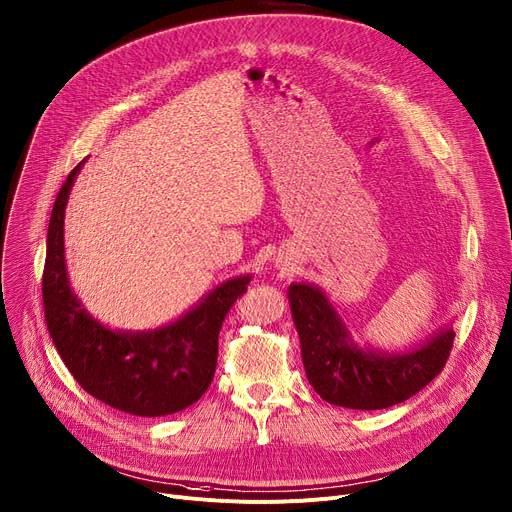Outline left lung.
<instances>
[{
  "instance_id": "left-lung-1",
  "label": "left lung",
  "mask_w": 512,
  "mask_h": 512,
  "mask_svg": "<svg viewBox=\"0 0 512 512\" xmlns=\"http://www.w3.org/2000/svg\"><path fill=\"white\" fill-rule=\"evenodd\" d=\"M288 298L306 379L327 403L350 410H385L422 391L451 356L453 329L410 354H372L348 344L346 327L319 288L292 284Z\"/></svg>"
}]
</instances>
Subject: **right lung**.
Listing matches in <instances>:
<instances>
[{
	"label": "right lung",
	"mask_w": 512,
	"mask_h": 512,
	"mask_svg": "<svg viewBox=\"0 0 512 512\" xmlns=\"http://www.w3.org/2000/svg\"><path fill=\"white\" fill-rule=\"evenodd\" d=\"M82 162L59 189L49 220L43 269L47 329L67 370L92 397L142 418L177 414L212 385L222 323L247 292L249 276L222 284L158 331L129 335L96 323L76 300L63 257V212Z\"/></svg>",
	"instance_id": "right-lung-1"
}]
</instances>
